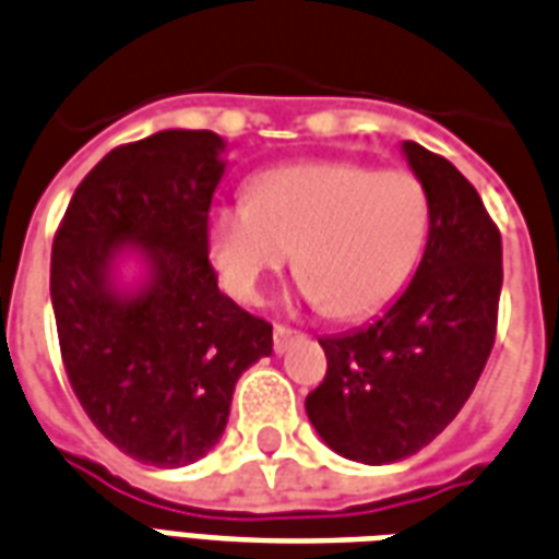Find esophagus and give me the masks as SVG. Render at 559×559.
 Here are the masks:
<instances>
[{
	"label": "esophagus",
	"mask_w": 559,
	"mask_h": 559,
	"mask_svg": "<svg viewBox=\"0 0 559 559\" xmlns=\"http://www.w3.org/2000/svg\"><path fill=\"white\" fill-rule=\"evenodd\" d=\"M293 338H299V330L275 323V330H272V347H275V354H284L293 345Z\"/></svg>",
	"instance_id": "obj_1"
}]
</instances>
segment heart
<instances>
[{"instance_id":"b5f03b06","label":"heart","mask_w":559,"mask_h":559,"mask_svg":"<svg viewBox=\"0 0 559 559\" xmlns=\"http://www.w3.org/2000/svg\"><path fill=\"white\" fill-rule=\"evenodd\" d=\"M427 229L417 175L323 159L263 171L251 202L214 209L209 251L241 299H257L296 251L308 296L333 318H362L405 287Z\"/></svg>"}]
</instances>
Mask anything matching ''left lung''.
I'll return each instance as SVG.
<instances>
[{"instance_id": "1", "label": "left lung", "mask_w": 559, "mask_h": 559, "mask_svg": "<svg viewBox=\"0 0 559 559\" xmlns=\"http://www.w3.org/2000/svg\"><path fill=\"white\" fill-rule=\"evenodd\" d=\"M402 147L429 197L424 260L374 323L320 338L326 374L306 396L320 439L357 463L427 448L466 405L497 342L499 226L448 159L415 142Z\"/></svg>"}]
</instances>
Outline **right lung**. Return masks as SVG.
I'll list each match as a JSON object with an SVG mask.
<instances>
[{
    "mask_svg": "<svg viewBox=\"0 0 559 559\" xmlns=\"http://www.w3.org/2000/svg\"><path fill=\"white\" fill-rule=\"evenodd\" d=\"M221 135L163 130L87 171L50 251V302L69 384L105 439L178 469L224 436L239 374L272 354V323L217 290L209 212ZM132 240L152 284L123 300L107 263Z\"/></svg>",
    "mask_w": 559,
    "mask_h": 559,
    "instance_id": "1",
    "label": "right lung"
}]
</instances>
